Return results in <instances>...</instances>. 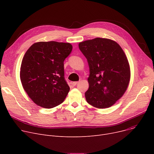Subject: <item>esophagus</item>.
I'll list each match as a JSON object with an SVG mask.
<instances>
[{
  "instance_id": "1",
  "label": "esophagus",
  "mask_w": 154,
  "mask_h": 154,
  "mask_svg": "<svg viewBox=\"0 0 154 154\" xmlns=\"http://www.w3.org/2000/svg\"><path fill=\"white\" fill-rule=\"evenodd\" d=\"M78 83H79V82H72V85L75 86V85H76Z\"/></svg>"
}]
</instances>
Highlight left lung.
Segmentation results:
<instances>
[{"mask_svg": "<svg viewBox=\"0 0 154 154\" xmlns=\"http://www.w3.org/2000/svg\"><path fill=\"white\" fill-rule=\"evenodd\" d=\"M79 47L90 69L87 102L98 109L112 106L123 96L131 79L124 51L114 40L100 37L80 42Z\"/></svg>", "mask_w": 154, "mask_h": 154, "instance_id": "8db88e82", "label": "left lung"}]
</instances>
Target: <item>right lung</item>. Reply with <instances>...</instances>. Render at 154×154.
I'll return each instance as SVG.
<instances>
[{
  "label": "right lung",
  "mask_w": 154,
  "mask_h": 154,
  "mask_svg": "<svg viewBox=\"0 0 154 154\" xmlns=\"http://www.w3.org/2000/svg\"><path fill=\"white\" fill-rule=\"evenodd\" d=\"M72 50L70 43L38 42L24 55L20 80L24 91L37 106L51 109L66 99L70 87L64 78L63 61Z\"/></svg>",
  "instance_id": "add662e5"
}]
</instances>
